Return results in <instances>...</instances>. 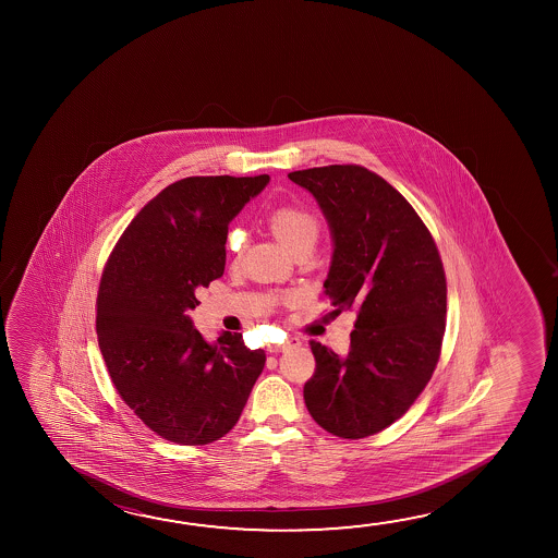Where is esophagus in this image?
Segmentation results:
<instances>
[{"label": "esophagus", "instance_id": "34e87169", "mask_svg": "<svg viewBox=\"0 0 558 558\" xmlns=\"http://www.w3.org/2000/svg\"><path fill=\"white\" fill-rule=\"evenodd\" d=\"M302 347V340L300 338H288L286 342L282 344H275V347L270 348L272 352H286V350H290V348Z\"/></svg>", "mask_w": 558, "mask_h": 558}]
</instances>
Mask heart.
<instances>
[{"label":"heart","mask_w":558,"mask_h":558,"mask_svg":"<svg viewBox=\"0 0 558 558\" xmlns=\"http://www.w3.org/2000/svg\"><path fill=\"white\" fill-rule=\"evenodd\" d=\"M268 228L275 233V238L282 243L283 247L290 253L302 245H315L319 238V221L303 208L295 206H282L270 214L268 218ZM229 247L239 255L241 251V239L238 235L229 238Z\"/></svg>","instance_id":"obj_1"}]
</instances>
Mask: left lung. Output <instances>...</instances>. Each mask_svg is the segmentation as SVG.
I'll return each mask as SVG.
<instances>
[{
  "label": "left lung",
  "instance_id": "1",
  "mask_svg": "<svg viewBox=\"0 0 558 558\" xmlns=\"http://www.w3.org/2000/svg\"><path fill=\"white\" fill-rule=\"evenodd\" d=\"M319 204L332 238L325 295L335 315L356 310L350 350L311 342L315 374L303 387L313 421L360 439L399 421L438 364L446 330V275L411 204L360 165L288 174Z\"/></svg>",
  "mask_w": 558,
  "mask_h": 558
}]
</instances>
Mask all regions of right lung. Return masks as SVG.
<instances>
[{
    "instance_id": "add662e5",
    "label": "right lung",
    "mask_w": 558,
    "mask_h": 558,
    "mask_svg": "<svg viewBox=\"0 0 558 558\" xmlns=\"http://www.w3.org/2000/svg\"><path fill=\"white\" fill-rule=\"evenodd\" d=\"M268 183V174H223L169 184L105 266L97 337L110 379L140 421L174 444L223 438L263 374L265 350L228 330L208 342L189 313L198 290L223 275L229 223Z\"/></svg>"
}]
</instances>
